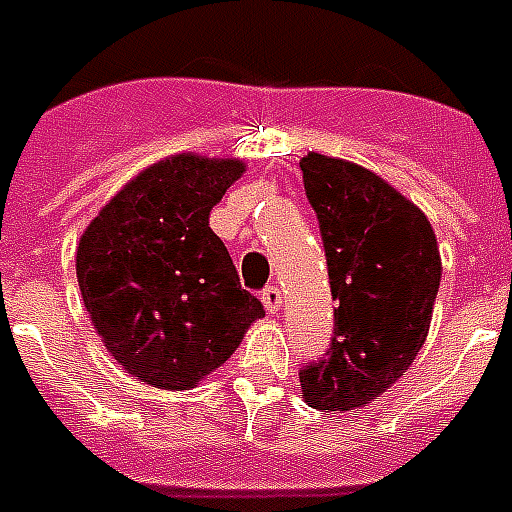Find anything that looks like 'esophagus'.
<instances>
[{
    "instance_id": "obj_1",
    "label": "esophagus",
    "mask_w": 512,
    "mask_h": 512,
    "mask_svg": "<svg viewBox=\"0 0 512 512\" xmlns=\"http://www.w3.org/2000/svg\"><path fill=\"white\" fill-rule=\"evenodd\" d=\"M260 300H263L265 311L276 313L281 308V289L276 287V284H271V287H265L263 295H260Z\"/></svg>"
}]
</instances>
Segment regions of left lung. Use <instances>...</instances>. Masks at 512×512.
<instances>
[{"instance_id": "left-lung-1", "label": "left lung", "mask_w": 512, "mask_h": 512, "mask_svg": "<svg viewBox=\"0 0 512 512\" xmlns=\"http://www.w3.org/2000/svg\"><path fill=\"white\" fill-rule=\"evenodd\" d=\"M300 167L337 300L332 348L300 372V388L313 409L350 412L382 396L425 345L441 255L425 212L377 172L316 151Z\"/></svg>"}]
</instances>
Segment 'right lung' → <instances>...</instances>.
Wrapping results in <instances>:
<instances>
[{"label":"right lung","mask_w":512,"mask_h":512,"mask_svg":"<svg viewBox=\"0 0 512 512\" xmlns=\"http://www.w3.org/2000/svg\"><path fill=\"white\" fill-rule=\"evenodd\" d=\"M244 170L241 159L167 156L132 177L84 228L76 247L84 308L135 380L191 390L265 316L209 228L212 207Z\"/></svg>","instance_id":"add662e5"}]
</instances>
